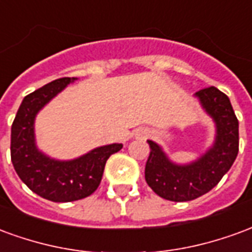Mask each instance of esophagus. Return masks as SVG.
Here are the masks:
<instances>
[{
	"mask_svg": "<svg viewBox=\"0 0 252 252\" xmlns=\"http://www.w3.org/2000/svg\"><path fill=\"white\" fill-rule=\"evenodd\" d=\"M144 133H146V132H143V135H144Z\"/></svg>",
	"mask_w": 252,
	"mask_h": 252,
	"instance_id": "34e87169",
	"label": "esophagus"
}]
</instances>
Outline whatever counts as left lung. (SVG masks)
<instances>
[{
    "instance_id": "8db88e82",
    "label": "left lung",
    "mask_w": 252,
    "mask_h": 252,
    "mask_svg": "<svg viewBox=\"0 0 252 252\" xmlns=\"http://www.w3.org/2000/svg\"><path fill=\"white\" fill-rule=\"evenodd\" d=\"M201 108L215 124V140L205 153L189 163H177L162 146L153 140L146 163L148 186L164 200L184 202L205 194L220 182L239 151V121L231 101L215 86L194 94Z\"/></svg>"
}]
</instances>
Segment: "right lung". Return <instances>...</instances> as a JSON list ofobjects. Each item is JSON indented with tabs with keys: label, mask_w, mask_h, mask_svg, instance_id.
<instances>
[{
	"label": "right lung",
	"mask_w": 252,
	"mask_h": 252,
	"mask_svg": "<svg viewBox=\"0 0 252 252\" xmlns=\"http://www.w3.org/2000/svg\"><path fill=\"white\" fill-rule=\"evenodd\" d=\"M78 78H59L28 94L12 124L10 157L16 173L33 193L54 202H70L88 197L98 188L106 160L120 151L121 143L93 148L68 160L51 158L36 144L37 113Z\"/></svg>",
	"instance_id": "add662e5"
}]
</instances>
